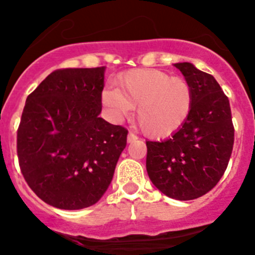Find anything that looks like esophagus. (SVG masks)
<instances>
[{
    "label": "esophagus",
    "instance_id": "obj_1",
    "mask_svg": "<svg viewBox=\"0 0 255 255\" xmlns=\"http://www.w3.org/2000/svg\"><path fill=\"white\" fill-rule=\"evenodd\" d=\"M137 139H138V137H137L136 134H134V133H132V132L128 133V136H127V141H128V143H130V142L137 141Z\"/></svg>",
    "mask_w": 255,
    "mask_h": 255
}]
</instances>
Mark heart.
Here are the masks:
<instances>
[{
	"label": "heart",
	"instance_id": "obj_1",
	"mask_svg": "<svg viewBox=\"0 0 255 255\" xmlns=\"http://www.w3.org/2000/svg\"><path fill=\"white\" fill-rule=\"evenodd\" d=\"M118 89L107 86L102 102L114 119L136 108L139 128L153 138L170 137L185 126L193 109V90L183 77L156 68H136L117 77Z\"/></svg>",
	"mask_w": 255,
	"mask_h": 255
}]
</instances>
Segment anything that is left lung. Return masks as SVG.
<instances>
[{
	"instance_id": "obj_1",
	"label": "left lung",
	"mask_w": 255,
	"mask_h": 255,
	"mask_svg": "<svg viewBox=\"0 0 255 255\" xmlns=\"http://www.w3.org/2000/svg\"><path fill=\"white\" fill-rule=\"evenodd\" d=\"M193 90V109L178 133L147 141L146 169L160 192L189 201L208 193L224 175L234 146L229 98L210 73L192 63H175Z\"/></svg>"
}]
</instances>
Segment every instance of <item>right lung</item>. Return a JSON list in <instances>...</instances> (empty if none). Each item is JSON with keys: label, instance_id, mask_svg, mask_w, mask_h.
Masks as SVG:
<instances>
[{"label": "right lung", "instance_id": "add662e5", "mask_svg": "<svg viewBox=\"0 0 255 255\" xmlns=\"http://www.w3.org/2000/svg\"><path fill=\"white\" fill-rule=\"evenodd\" d=\"M105 67L61 68L27 96L17 128L25 182L48 205H95L113 179L128 130L102 112Z\"/></svg>", "mask_w": 255, "mask_h": 255}]
</instances>
